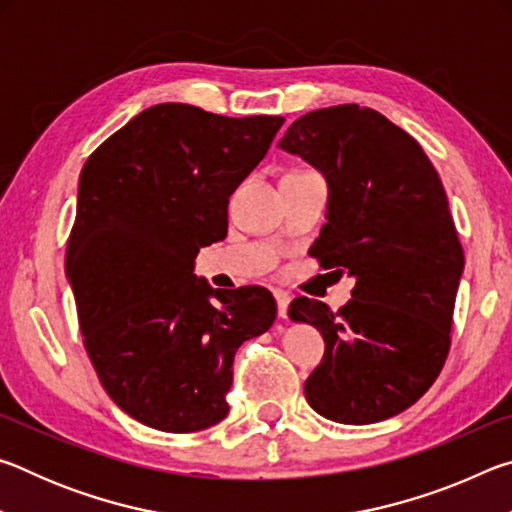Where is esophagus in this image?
I'll return each mask as SVG.
<instances>
[{
    "instance_id": "34e87169",
    "label": "esophagus",
    "mask_w": 512,
    "mask_h": 512,
    "mask_svg": "<svg viewBox=\"0 0 512 512\" xmlns=\"http://www.w3.org/2000/svg\"><path fill=\"white\" fill-rule=\"evenodd\" d=\"M273 296H275V300H277V316L287 318V316H289V302H291V296H289L287 291H282V289H275Z\"/></svg>"
}]
</instances>
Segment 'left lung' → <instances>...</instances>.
Instances as JSON below:
<instances>
[{
  "mask_svg": "<svg viewBox=\"0 0 512 512\" xmlns=\"http://www.w3.org/2000/svg\"><path fill=\"white\" fill-rule=\"evenodd\" d=\"M277 146L327 180L311 257L357 280L339 314L291 302L289 318L325 339L307 402L341 424L393 418L429 391L449 352L465 257L438 171L409 133L357 103L307 112Z\"/></svg>",
  "mask_w": 512,
  "mask_h": 512,
  "instance_id": "obj_1",
  "label": "left lung"
}]
</instances>
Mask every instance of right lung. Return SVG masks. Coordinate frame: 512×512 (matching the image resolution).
Listing matches in <instances>:
<instances>
[{
  "label": "right lung",
  "mask_w": 512,
  "mask_h": 512,
  "mask_svg": "<svg viewBox=\"0 0 512 512\" xmlns=\"http://www.w3.org/2000/svg\"><path fill=\"white\" fill-rule=\"evenodd\" d=\"M282 124L158 103L85 162L65 273L101 386L146 427L221 422L235 352L273 325L271 291L212 289L194 259L228 232L230 196Z\"/></svg>",
  "instance_id": "add662e5"
}]
</instances>
